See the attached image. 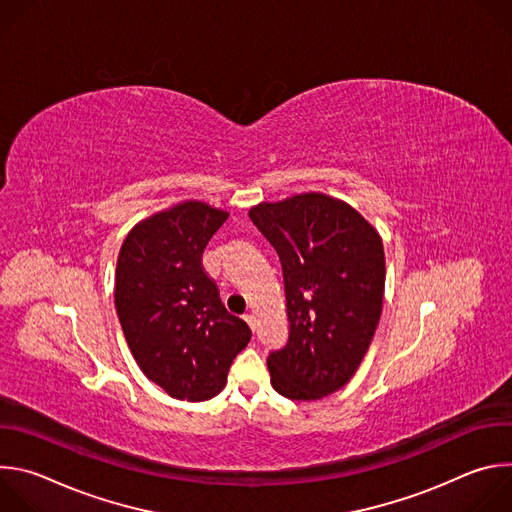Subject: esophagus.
Returning <instances> with one entry per match:
<instances>
[{
  "mask_svg": "<svg viewBox=\"0 0 512 512\" xmlns=\"http://www.w3.org/2000/svg\"><path fill=\"white\" fill-rule=\"evenodd\" d=\"M245 322H247L249 328L255 332V316H253V314H245Z\"/></svg>",
  "mask_w": 512,
  "mask_h": 512,
  "instance_id": "34e87169",
  "label": "esophagus"
}]
</instances>
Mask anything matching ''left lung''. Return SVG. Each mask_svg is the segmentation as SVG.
Returning <instances> with one entry per match:
<instances>
[{"instance_id":"obj_1","label":"left lung","mask_w":512,"mask_h":512,"mask_svg":"<svg viewBox=\"0 0 512 512\" xmlns=\"http://www.w3.org/2000/svg\"><path fill=\"white\" fill-rule=\"evenodd\" d=\"M249 218L285 285L289 336L267 356L271 385L294 401L322 399L350 381L377 330L383 241L352 206L316 192L263 202Z\"/></svg>"}]
</instances>
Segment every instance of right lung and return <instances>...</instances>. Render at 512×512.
I'll return each mask as SVG.
<instances>
[{
	"instance_id": "add662e5",
	"label": "right lung",
	"mask_w": 512,
	"mask_h": 512,
	"mask_svg": "<svg viewBox=\"0 0 512 512\" xmlns=\"http://www.w3.org/2000/svg\"><path fill=\"white\" fill-rule=\"evenodd\" d=\"M227 218L208 204L184 202L139 223L119 251L115 308L125 340L143 375L174 399L214 397L251 338L202 265Z\"/></svg>"
}]
</instances>
